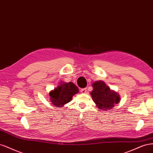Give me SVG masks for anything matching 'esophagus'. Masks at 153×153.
Wrapping results in <instances>:
<instances>
[{
  "mask_svg": "<svg viewBox=\"0 0 153 153\" xmlns=\"http://www.w3.org/2000/svg\"><path fill=\"white\" fill-rule=\"evenodd\" d=\"M87 91L86 88H82V89H81V92L82 93H86Z\"/></svg>",
  "mask_w": 153,
  "mask_h": 153,
  "instance_id": "obj_1",
  "label": "esophagus"
}]
</instances>
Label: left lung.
<instances>
[{"instance_id": "left-lung-1", "label": "left lung", "mask_w": 153, "mask_h": 153, "mask_svg": "<svg viewBox=\"0 0 153 153\" xmlns=\"http://www.w3.org/2000/svg\"><path fill=\"white\" fill-rule=\"evenodd\" d=\"M93 90L91 95L94 102L99 109L107 110L112 109L115 103L120 101V96L114 91H111L103 81H96L92 85Z\"/></svg>"}]
</instances>
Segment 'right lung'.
Wrapping results in <instances>:
<instances>
[{"label": "right lung", "mask_w": 153, "mask_h": 153, "mask_svg": "<svg viewBox=\"0 0 153 153\" xmlns=\"http://www.w3.org/2000/svg\"><path fill=\"white\" fill-rule=\"evenodd\" d=\"M79 92L78 88L73 82L61 83L50 93L51 103L56 107L63 106L71 101L73 95Z\"/></svg>", "instance_id": "1"}]
</instances>
